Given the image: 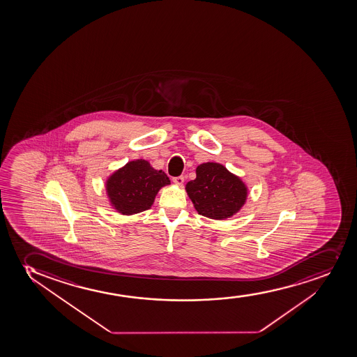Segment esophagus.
Here are the masks:
<instances>
[{"instance_id": "1", "label": "esophagus", "mask_w": 357, "mask_h": 357, "mask_svg": "<svg viewBox=\"0 0 357 357\" xmlns=\"http://www.w3.org/2000/svg\"><path fill=\"white\" fill-rule=\"evenodd\" d=\"M173 183L176 185H183L184 184V176H174L173 178Z\"/></svg>"}]
</instances>
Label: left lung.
<instances>
[{
	"mask_svg": "<svg viewBox=\"0 0 357 357\" xmlns=\"http://www.w3.org/2000/svg\"><path fill=\"white\" fill-rule=\"evenodd\" d=\"M196 174L185 188L199 215L222 220L236 215L245 204L246 185L222 164L204 162Z\"/></svg>",
	"mask_w": 357,
	"mask_h": 357,
	"instance_id": "left-lung-1",
	"label": "left lung"
}]
</instances>
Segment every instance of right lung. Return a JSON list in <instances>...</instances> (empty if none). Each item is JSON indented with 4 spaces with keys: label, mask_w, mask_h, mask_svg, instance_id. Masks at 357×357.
<instances>
[{
    "label": "right lung",
    "mask_w": 357,
    "mask_h": 357,
    "mask_svg": "<svg viewBox=\"0 0 357 357\" xmlns=\"http://www.w3.org/2000/svg\"><path fill=\"white\" fill-rule=\"evenodd\" d=\"M171 184L161 169H154L144 159L128 161L116 169L106 181V192L111 205L121 215H135L153 205L161 188Z\"/></svg>",
    "instance_id": "obj_1"
}]
</instances>
